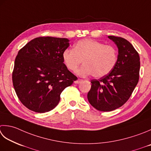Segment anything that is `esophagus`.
Wrapping results in <instances>:
<instances>
[{"label": "esophagus", "mask_w": 151, "mask_h": 151, "mask_svg": "<svg viewBox=\"0 0 151 151\" xmlns=\"http://www.w3.org/2000/svg\"><path fill=\"white\" fill-rule=\"evenodd\" d=\"M81 82H82V79H77V80H76V81H75L74 82H75V84H79V83H81Z\"/></svg>", "instance_id": "obj_1"}]
</instances>
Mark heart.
<instances>
[{
  "mask_svg": "<svg viewBox=\"0 0 151 151\" xmlns=\"http://www.w3.org/2000/svg\"><path fill=\"white\" fill-rule=\"evenodd\" d=\"M62 58L67 69L75 71L83 61L84 63L76 71L81 76L93 75L101 78L108 75L117 60V52L114 47L96 40L86 38L78 41L73 49L65 50Z\"/></svg>",
  "mask_w": 151,
  "mask_h": 151,
  "instance_id": "1",
  "label": "heart"
}]
</instances>
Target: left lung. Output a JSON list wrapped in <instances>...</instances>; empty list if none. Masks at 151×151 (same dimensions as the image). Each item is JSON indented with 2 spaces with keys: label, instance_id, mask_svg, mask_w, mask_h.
Returning <instances> with one entry per match:
<instances>
[{
  "label": "left lung",
  "instance_id": "left-lung-1",
  "mask_svg": "<svg viewBox=\"0 0 151 151\" xmlns=\"http://www.w3.org/2000/svg\"><path fill=\"white\" fill-rule=\"evenodd\" d=\"M119 49L116 63L108 75L91 81L88 101L100 111H111L129 99L138 83L140 58L132 44L125 38L109 36Z\"/></svg>",
  "mask_w": 151,
  "mask_h": 151
}]
</instances>
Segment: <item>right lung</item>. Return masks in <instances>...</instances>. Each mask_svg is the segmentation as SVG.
I'll return each instance as SVG.
<instances>
[{"label":"right lung","mask_w":151,"mask_h":151,"mask_svg":"<svg viewBox=\"0 0 151 151\" xmlns=\"http://www.w3.org/2000/svg\"><path fill=\"white\" fill-rule=\"evenodd\" d=\"M65 38H35L18 52L12 73L14 90L22 104L36 113L54 109L60 94L77 77L63 63L62 54L69 46Z\"/></svg>","instance_id":"obj_1"}]
</instances>
